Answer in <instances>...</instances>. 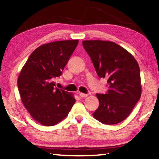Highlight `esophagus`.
<instances>
[{
    "mask_svg": "<svg viewBox=\"0 0 159 159\" xmlns=\"http://www.w3.org/2000/svg\"><path fill=\"white\" fill-rule=\"evenodd\" d=\"M79 96L80 98H85V97H87L88 95V94H85V93H79Z\"/></svg>",
    "mask_w": 159,
    "mask_h": 159,
    "instance_id": "1",
    "label": "esophagus"
}]
</instances>
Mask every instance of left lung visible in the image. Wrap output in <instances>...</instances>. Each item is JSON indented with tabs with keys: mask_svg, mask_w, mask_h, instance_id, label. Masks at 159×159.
Listing matches in <instances>:
<instances>
[{
	"mask_svg": "<svg viewBox=\"0 0 159 159\" xmlns=\"http://www.w3.org/2000/svg\"><path fill=\"white\" fill-rule=\"evenodd\" d=\"M83 45L98 76L108 79L107 93L96 95L99 105L93 116L103 124L119 123L128 116L140 99L138 63L130 52L114 42L84 41Z\"/></svg>",
	"mask_w": 159,
	"mask_h": 159,
	"instance_id": "obj_1",
	"label": "left lung"
}]
</instances>
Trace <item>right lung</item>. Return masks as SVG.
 <instances>
[{"label":"right lung","mask_w":159,"mask_h":159,"mask_svg":"<svg viewBox=\"0 0 159 159\" xmlns=\"http://www.w3.org/2000/svg\"><path fill=\"white\" fill-rule=\"evenodd\" d=\"M79 41H60L42 45L29 56L19 75L21 102L31 117L45 126L57 124L68 115L76 99L55 87Z\"/></svg>","instance_id":"right-lung-1"}]
</instances>
